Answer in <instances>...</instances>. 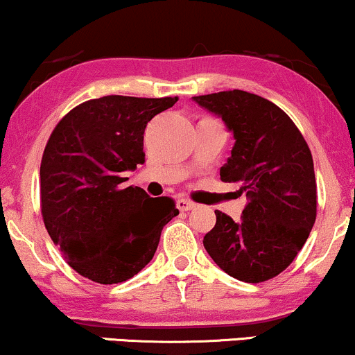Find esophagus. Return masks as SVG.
<instances>
[{"label":"esophagus","instance_id":"1","mask_svg":"<svg viewBox=\"0 0 355 355\" xmlns=\"http://www.w3.org/2000/svg\"><path fill=\"white\" fill-rule=\"evenodd\" d=\"M178 207H179V211H191V209H194L196 204L193 201H189V199H179Z\"/></svg>","mask_w":355,"mask_h":355}]
</instances>
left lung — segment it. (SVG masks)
<instances>
[{
    "instance_id": "8db88e82",
    "label": "left lung",
    "mask_w": 355,
    "mask_h": 355,
    "mask_svg": "<svg viewBox=\"0 0 355 355\" xmlns=\"http://www.w3.org/2000/svg\"><path fill=\"white\" fill-rule=\"evenodd\" d=\"M223 119L234 146L220 168L224 182H241L249 202L241 220L216 211L204 236L212 261L231 277L262 282L281 274L306 244L318 212L312 154L281 107L248 91L194 96Z\"/></svg>"
}]
</instances>
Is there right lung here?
Listing matches in <instances>:
<instances>
[{
	"mask_svg": "<svg viewBox=\"0 0 355 355\" xmlns=\"http://www.w3.org/2000/svg\"><path fill=\"white\" fill-rule=\"evenodd\" d=\"M178 98L103 96L71 110L49 136L41 159V212L53 243L76 270L118 284L153 259L161 231L179 214L168 196L124 187L144 162L146 124Z\"/></svg>",
	"mask_w": 355,
	"mask_h": 355,
	"instance_id": "obj_1",
	"label": "right lung"
}]
</instances>
